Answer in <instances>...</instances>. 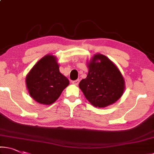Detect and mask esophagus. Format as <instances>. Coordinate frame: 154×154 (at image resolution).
<instances>
[{
	"label": "esophagus",
	"mask_w": 154,
	"mask_h": 154,
	"mask_svg": "<svg viewBox=\"0 0 154 154\" xmlns=\"http://www.w3.org/2000/svg\"><path fill=\"white\" fill-rule=\"evenodd\" d=\"M80 82V80L78 79V80H74V81H72V84H74L75 85H78L79 83Z\"/></svg>",
	"instance_id": "obj_1"
}]
</instances>
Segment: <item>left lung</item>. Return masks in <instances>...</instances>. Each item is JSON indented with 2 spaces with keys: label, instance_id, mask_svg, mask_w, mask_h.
I'll list each match as a JSON object with an SVG mask.
<instances>
[{
  "label": "left lung",
  "instance_id": "obj_1",
  "mask_svg": "<svg viewBox=\"0 0 154 154\" xmlns=\"http://www.w3.org/2000/svg\"><path fill=\"white\" fill-rule=\"evenodd\" d=\"M87 78L79 87L92 105L105 107L116 102L123 94L125 80L118 67L103 54H95L87 63Z\"/></svg>",
  "mask_w": 154,
  "mask_h": 154
}]
</instances>
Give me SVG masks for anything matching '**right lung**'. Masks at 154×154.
I'll list each match as a JSON object with an SVG mask.
<instances>
[{
  "label": "right lung",
  "instance_id": "obj_1",
  "mask_svg": "<svg viewBox=\"0 0 154 154\" xmlns=\"http://www.w3.org/2000/svg\"><path fill=\"white\" fill-rule=\"evenodd\" d=\"M69 83V80L59 71L57 60L52 55H46L38 61L26 77L29 95L43 105L54 103Z\"/></svg>",
  "mask_w": 154,
  "mask_h": 154
}]
</instances>
